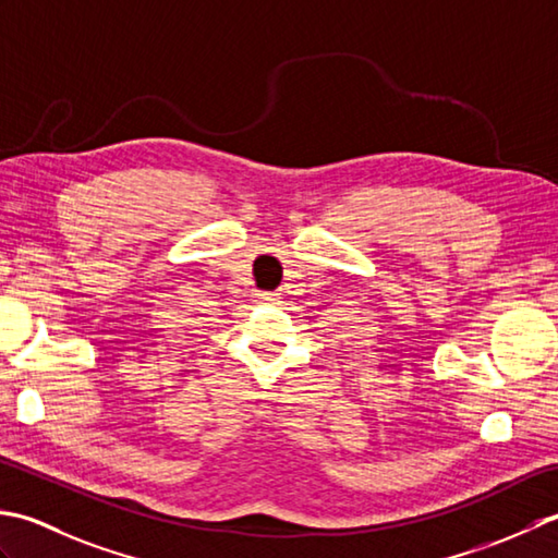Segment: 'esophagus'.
<instances>
[{
  "mask_svg": "<svg viewBox=\"0 0 558 558\" xmlns=\"http://www.w3.org/2000/svg\"><path fill=\"white\" fill-rule=\"evenodd\" d=\"M257 301H259V303H269V305H275V303H279V301H281V295H279L277 291H259V293H257Z\"/></svg>",
  "mask_w": 558,
  "mask_h": 558,
  "instance_id": "obj_1",
  "label": "esophagus"
}]
</instances>
